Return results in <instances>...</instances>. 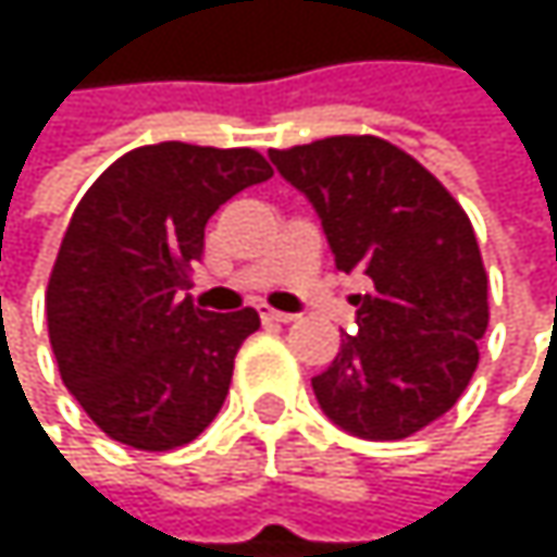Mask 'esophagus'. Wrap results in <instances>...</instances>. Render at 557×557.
Masks as SVG:
<instances>
[{"mask_svg": "<svg viewBox=\"0 0 557 557\" xmlns=\"http://www.w3.org/2000/svg\"><path fill=\"white\" fill-rule=\"evenodd\" d=\"M261 315H264L268 322H293V319H296L293 312H280V309H271V306H261Z\"/></svg>", "mask_w": 557, "mask_h": 557, "instance_id": "34e87169", "label": "esophagus"}]
</instances>
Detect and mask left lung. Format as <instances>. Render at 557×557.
<instances>
[{
  "label": "left lung",
  "instance_id": "obj_1",
  "mask_svg": "<svg viewBox=\"0 0 557 557\" xmlns=\"http://www.w3.org/2000/svg\"><path fill=\"white\" fill-rule=\"evenodd\" d=\"M319 212L335 268L371 277L358 335L312 377L322 412L371 442L409 438L445 416L478 371L487 271L458 199L416 158L374 135L271 151Z\"/></svg>",
  "mask_w": 557,
  "mask_h": 557
}]
</instances>
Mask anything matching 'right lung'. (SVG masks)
Returning a JSON list of instances; mask_svg holds the SVG:
<instances>
[{"mask_svg": "<svg viewBox=\"0 0 557 557\" xmlns=\"http://www.w3.org/2000/svg\"><path fill=\"white\" fill-rule=\"evenodd\" d=\"M251 148L183 141L122 154L86 189L48 283V332L66 389L115 442L170 451L222 409L242 342L261 315L193 302L206 222L271 180Z\"/></svg>", "mask_w": 557, "mask_h": 557, "instance_id": "add662e5", "label": "right lung"}]
</instances>
